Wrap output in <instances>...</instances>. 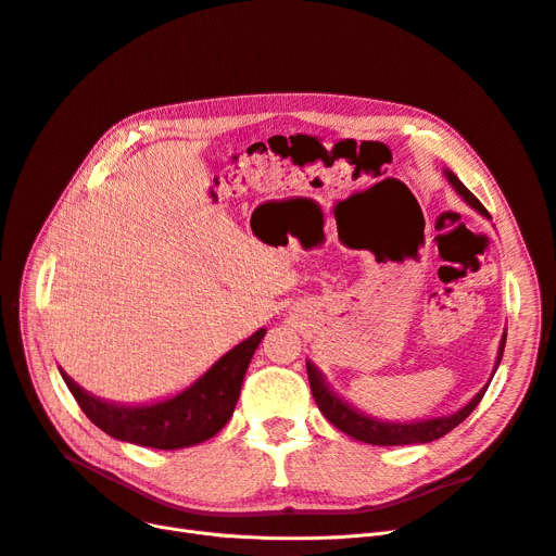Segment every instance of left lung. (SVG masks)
I'll return each mask as SVG.
<instances>
[{
  "label": "left lung",
  "mask_w": 556,
  "mask_h": 556,
  "mask_svg": "<svg viewBox=\"0 0 556 556\" xmlns=\"http://www.w3.org/2000/svg\"><path fill=\"white\" fill-rule=\"evenodd\" d=\"M445 176H447L452 188L457 190V194L466 201L468 206H473L482 215H490L478 201V197L470 192L457 176H454L452 172H445ZM503 348H506V336L501 339L496 368H498V362L503 357ZM496 368H494V374H496ZM306 371H308L311 392H313L317 408L323 410V415L329 419V422L339 431L352 435V439H357L362 443H371V445H413V443H431L435 439H441V435L450 433L454 427L462 425L464 419L476 410V406L482 401V396L486 392V387H490V382H486L482 390L473 399H470L462 410L452 413V415L433 417V419H419V422H382V419L368 417V415L352 408L350 403H345L343 399L336 396L329 390V384L325 382L323 374H319L315 368V364L306 362ZM494 374H492V378H494Z\"/></svg>",
  "instance_id": "left-lung-1"
}]
</instances>
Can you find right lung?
<instances>
[{
  "mask_svg": "<svg viewBox=\"0 0 556 556\" xmlns=\"http://www.w3.org/2000/svg\"><path fill=\"white\" fill-rule=\"evenodd\" d=\"M266 329H260L217 359L188 390L150 403V406H121L88 394L62 368L60 374L92 425L117 441L143 447L178 450L204 443L220 431L237 408L248 364L262 343Z\"/></svg>",
  "mask_w": 556,
  "mask_h": 556,
  "instance_id": "obj_1",
  "label": "right lung"
}]
</instances>
